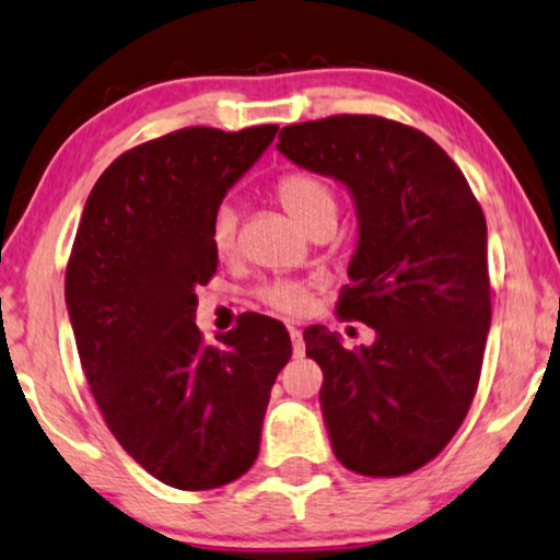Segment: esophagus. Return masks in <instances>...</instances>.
<instances>
[{"instance_id": "1", "label": "esophagus", "mask_w": 560, "mask_h": 560, "mask_svg": "<svg viewBox=\"0 0 560 560\" xmlns=\"http://www.w3.org/2000/svg\"><path fill=\"white\" fill-rule=\"evenodd\" d=\"M289 335H292V348H294V355H302V353H304L302 330H300V327H289Z\"/></svg>"}]
</instances>
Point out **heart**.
Instances as JSON below:
<instances>
[{
    "label": "heart",
    "mask_w": 560,
    "mask_h": 560,
    "mask_svg": "<svg viewBox=\"0 0 560 560\" xmlns=\"http://www.w3.org/2000/svg\"><path fill=\"white\" fill-rule=\"evenodd\" d=\"M276 197L284 210L289 212L296 225L310 230L319 225V222L332 220L338 214V199H335L332 186L325 182L323 176L307 174V171H296V174H289L276 186ZM212 248L220 258H228L230 253L235 250L237 243V210L235 205H220L218 212L212 218V230H210ZM264 302L271 304L273 310L281 312H300L307 304V287L296 284V281H279V284L266 287Z\"/></svg>",
    "instance_id": "b5f03b06"
}]
</instances>
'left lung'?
Listing matches in <instances>:
<instances>
[{"instance_id":"obj_1","label":"left lung","mask_w":560,"mask_h":560,"mask_svg":"<svg viewBox=\"0 0 560 560\" xmlns=\"http://www.w3.org/2000/svg\"><path fill=\"white\" fill-rule=\"evenodd\" d=\"M276 148L346 186L358 218L338 315L376 340L348 350L323 325L304 330L332 453L363 476L412 474L456 435L479 384L491 325L481 207L435 140L392 119L289 125Z\"/></svg>"}]
</instances>
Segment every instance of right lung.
Masks as SVG:
<instances>
[{
	"instance_id": "add662e5",
	"label": "right lung",
	"mask_w": 560,
	"mask_h": 560,
	"mask_svg": "<svg viewBox=\"0 0 560 560\" xmlns=\"http://www.w3.org/2000/svg\"><path fill=\"white\" fill-rule=\"evenodd\" d=\"M279 128H186L122 153L89 194L66 268V307L104 422L155 479L202 491L253 466L292 340L245 312L220 346L197 323L218 271L210 230L230 186Z\"/></svg>"
}]
</instances>
